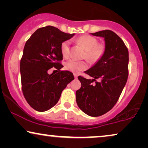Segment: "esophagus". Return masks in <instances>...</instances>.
Here are the masks:
<instances>
[{
  "mask_svg": "<svg viewBox=\"0 0 148 148\" xmlns=\"http://www.w3.org/2000/svg\"><path fill=\"white\" fill-rule=\"evenodd\" d=\"M77 77H78L77 74H76V73H75V74H74V77H75V78L77 79Z\"/></svg>",
  "mask_w": 148,
  "mask_h": 148,
  "instance_id": "esophagus-1",
  "label": "esophagus"
}]
</instances>
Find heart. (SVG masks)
Instances as JSON below:
<instances>
[{
  "instance_id": "b5f03b06",
  "label": "heart",
  "mask_w": 148,
  "mask_h": 148,
  "mask_svg": "<svg viewBox=\"0 0 148 148\" xmlns=\"http://www.w3.org/2000/svg\"><path fill=\"white\" fill-rule=\"evenodd\" d=\"M78 43L83 46L86 50V55L87 59L92 62H95L100 59L105 51L104 46L98 43V40L90 35H84L77 39ZM69 40L64 41L60 45L61 53L64 58H68L70 54ZM88 68V64L85 61H78L75 60H68L65 63V69L71 72L77 73L86 70Z\"/></svg>"
}]
</instances>
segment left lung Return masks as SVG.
I'll return each mask as SVG.
<instances>
[{"instance_id":"obj_1","label":"left lung","mask_w":148,"mask_h":148,"mask_svg":"<svg viewBox=\"0 0 148 148\" xmlns=\"http://www.w3.org/2000/svg\"><path fill=\"white\" fill-rule=\"evenodd\" d=\"M92 35L104 38L105 51L97 63L85 71L93 79L78 77L82 86L76 92V101L86 114L99 116L113 108L126 84L129 52L122 39L111 30H102ZM96 78L101 81L96 82Z\"/></svg>"}]
</instances>
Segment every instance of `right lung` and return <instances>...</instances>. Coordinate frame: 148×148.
<instances>
[{
	"instance_id": "add662e5",
	"label": "right lung",
	"mask_w": 148,
	"mask_h": 148,
	"mask_svg": "<svg viewBox=\"0 0 148 148\" xmlns=\"http://www.w3.org/2000/svg\"><path fill=\"white\" fill-rule=\"evenodd\" d=\"M53 26L39 28L27 40L20 61L21 88L29 106L38 112L49 110L59 100L62 90L74 79L69 71H61L60 45L74 36ZM54 67L57 74L49 75Z\"/></svg>"
}]
</instances>
